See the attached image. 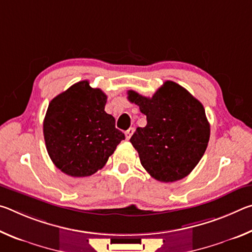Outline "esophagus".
I'll use <instances>...</instances> for the list:
<instances>
[{
  "label": "esophagus",
  "mask_w": 252,
  "mask_h": 252,
  "mask_svg": "<svg viewBox=\"0 0 252 252\" xmlns=\"http://www.w3.org/2000/svg\"><path fill=\"white\" fill-rule=\"evenodd\" d=\"M133 132H134V129H133V127H130V129H127V130L125 132V134H126V140H130V138L132 136V134H133Z\"/></svg>",
  "instance_id": "obj_1"
}]
</instances>
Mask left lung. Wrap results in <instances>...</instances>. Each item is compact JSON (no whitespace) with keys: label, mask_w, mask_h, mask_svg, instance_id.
Masks as SVG:
<instances>
[{"label":"left lung","mask_w":252,"mask_h":252,"mask_svg":"<svg viewBox=\"0 0 252 252\" xmlns=\"http://www.w3.org/2000/svg\"><path fill=\"white\" fill-rule=\"evenodd\" d=\"M127 99L147 116V126L138 127L130 139L142 167L161 182L187 177L201 160L210 138L201 102L173 81H165L152 97L130 90Z\"/></svg>","instance_id":"1"}]
</instances>
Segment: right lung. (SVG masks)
<instances>
[{"instance_id":"right-lung-1","label":"right lung","mask_w":252,"mask_h":252,"mask_svg":"<svg viewBox=\"0 0 252 252\" xmlns=\"http://www.w3.org/2000/svg\"><path fill=\"white\" fill-rule=\"evenodd\" d=\"M106 95L89 81L73 84L50 102L43 121L46 150L67 176L95 173L126 139L104 111Z\"/></svg>"}]
</instances>
